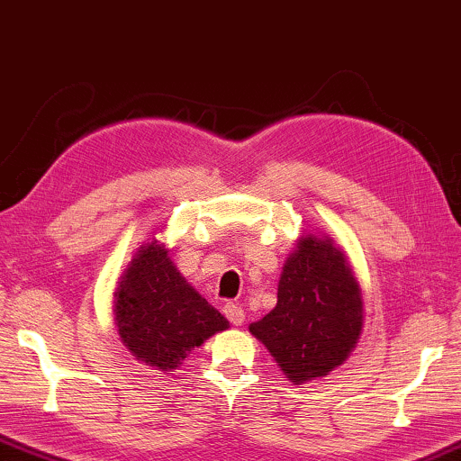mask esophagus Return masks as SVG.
<instances>
[{"label":"esophagus","mask_w":461,"mask_h":461,"mask_svg":"<svg viewBox=\"0 0 461 461\" xmlns=\"http://www.w3.org/2000/svg\"><path fill=\"white\" fill-rule=\"evenodd\" d=\"M223 313H225V318H228L233 326H242L244 324L246 313H244V308L240 303H225L223 305Z\"/></svg>","instance_id":"1"}]
</instances>
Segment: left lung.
Listing matches in <instances>:
<instances>
[{"mask_svg":"<svg viewBox=\"0 0 461 461\" xmlns=\"http://www.w3.org/2000/svg\"><path fill=\"white\" fill-rule=\"evenodd\" d=\"M363 328V299L353 273L330 240L302 238L285 262L276 305L250 332L303 384L347 359Z\"/></svg>","mask_w":461,"mask_h":461,"instance_id":"left-lung-1","label":"left lung"}]
</instances>
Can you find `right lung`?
<instances>
[{"label": "right lung", "instance_id": "add662e5", "mask_svg": "<svg viewBox=\"0 0 461 461\" xmlns=\"http://www.w3.org/2000/svg\"><path fill=\"white\" fill-rule=\"evenodd\" d=\"M114 316L125 347L139 361L176 369L188 350L230 326L182 279L156 240L139 248L114 294Z\"/></svg>", "mask_w": 461, "mask_h": 461}]
</instances>
